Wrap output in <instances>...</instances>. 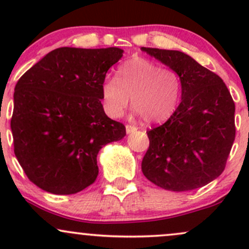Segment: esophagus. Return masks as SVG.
I'll return each instance as SVG.
<instances>
[{"instance_id": "esophagus-1", "label": "esophagus", "mask_w": 249, "mask_h": 249, "mask_svg": "<svg viewBox=\"0 0 249 249\" xmlns=\"http://www.w3.org/2000/svg\"><path fill=\"white\" fill-rule=\"evenodd\" d=\"M134 131H137V127L134 126V125H130V124L126 125V132L127 133H132V132H134Z\"/></svg>"}]
</instances>
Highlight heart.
Instances as JSON below:
<instances>
[{"instance_id":"heart-1","label":"heart","mask_w":249,"mask_h":249,"mask_svg":"<svg viewBox=\"0 0 249 249\" xmlns=\"http://www.w3.org/2000/svg\"><path fill=\"white\" fill-rule=\"evenodd\" d=\"M181 90V78L176 70L160 68L142 57H133L118 68L117 78L107 77L103 82V107L111 118H119L131 98L142 118L156 124L173 115Z\"/></svg>"}]
</instances>
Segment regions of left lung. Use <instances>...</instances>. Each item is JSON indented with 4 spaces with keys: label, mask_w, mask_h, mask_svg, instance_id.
I'll return each mask as SVG.
<instances>
[{
    "label": "left lung",
    "mask_w": 249,
    "mask_h": 249,
    "mask_svg": "<svg viewBox=\"0 0 249 249\" xmlns=\"http://www.w3.org/2000/svg\"><path fill=\"white\" fill-rule=\"evenodd\" d=\"M176 70L181 102L164 124L147 131L150 146L142 161L157 186L181 192L202 187L224 172L235 139V104L227 87L192 57L177 50L142 48Z\"/></svg>",
    "instance_id": "obj_1"
}]
</instances>
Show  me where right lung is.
Segmentation results:
<instances>
[{"mask_svg": "<svg viewBox=\"0 0 249 249\" xmlns=\"http://www.w3.org/2000/svg\"><path fill=\"white\" fill-rule=\"evenodd\" d=\"M122 56L119 48H58L18 79L14 152L37 187L61 196L81 192L96 181L99 150L126 134L101 102L107 70Z\"/></svg>", "mask_w": 249, "mask_h": 249, "instance_id": "right-lung-1", "label": "right lung"}]
</instances>
